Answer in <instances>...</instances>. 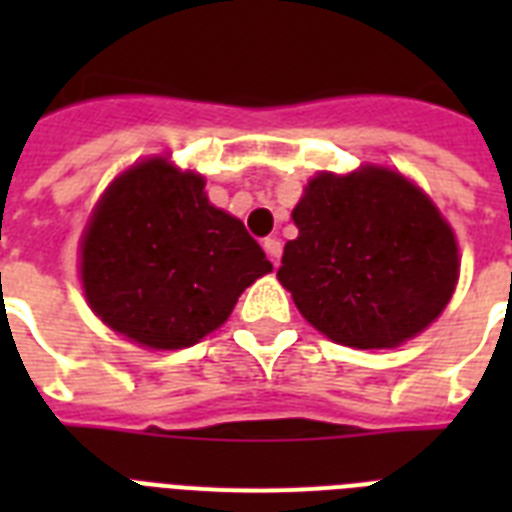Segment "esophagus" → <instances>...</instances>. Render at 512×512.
<instances>
[{
    "instance_id": "1",
    "label": "esophagus",
    "mask_w": 512,
    "mask_h": 512,
    "mask_svg": "<svg viewBox=\"0 0 512 512\" xmlns=\"http://www.w3.org/2000/svg\"><path fill=\"white\" fill-rule=\"evenodd\" d=\"M263 247H265V255L271 257V263L279 265V260H281V239H265Z\"/></svg>"
}]
</instances>
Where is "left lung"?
<instances>
[{"mask_svg":"<svg viewBox=\"0 0 512 512\" xmlns=\"http://www.w3.org/2000/svg\"><path fill=\"white\" fill-rule=\"evenodd\" d=\"M279 281L297 311L348 348H396L433 324L460 276L457 239L404 175L319 172L292 209Z\"/></svg>","mask_w":512,"mask_h":512,"instance_id":"8db88e82","label":"left lung"}]
</instances>
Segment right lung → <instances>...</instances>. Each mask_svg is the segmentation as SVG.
Wrapping results in <instances>:
<instances>
[{"instance_id": "obj_1", "label": "right lung", "mask_w": 512, "mask_h": 512, "mask_svg": "<svg viewBox=\"0 0 512 512\" xmlns=\"http://www.w3.org/2000/svg\"><path fill=\"white\" fill-rule=\"evenodd\" d=\"M271 271L244 223L209 204L204 177L162 156L116 177L82 236L87 303L143 348L196 345Z\"/></svg>"}]
</instances>
